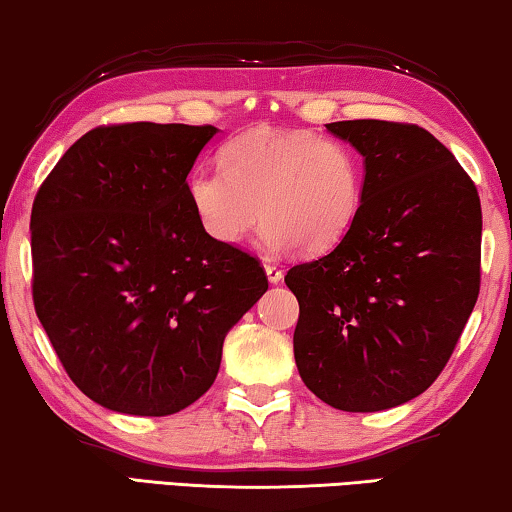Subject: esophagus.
I'll return each instance as SVG.
<instances>
[{"mask_svg": "<svg viewBox=\"0 0 512 512\" xmlns=\"http://www.w3.org/2000/svg\"><path fill=\"white\" fill-rule=\"evenodd\" d=\"M264 271H266V278H269L271 285H278V282H282V271L278 269V266L266 264V266H264Z\"/></svg>", "mask_w": 512, "mask_h": 512, "instance_id": "esophagus-1", "label": "esophagus"}]
</instances>
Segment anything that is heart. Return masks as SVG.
Segmentation results:
<instances>
[{
    "mask_svg": "<svg viewBox=\"0 0 512 512\" xmlns=\"http://www.w3.org/2000/svg\"><path fill=\"white\" fill-rule=\"evenodd\" d=\"M218 161L221 173L189 177L186 196L207 237L225 246L243 241L264 218L262 243L271 253L294 246L326 253L360 214L362 166L342 141L262 125L227 141Z\"/></svg>",
    "mask_w": 512,
    "mask_h": 512,
    "instance_id": "b5f03b06",
    "label": "heart"
}]
</instances>
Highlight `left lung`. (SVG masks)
I'll list each match as a JSON object with an SVG mask.
<instances>
[{"mask_svg": "<svg viewBox=\"0 0 512 512\" xmlns=\"http://www.w3.org/2000/svg\"><path fill=\"white\" fill-rule=\"evenodd\" d=\"M364 159V193L342 243L285 275L298 298L296 367L346 412L426 392L449 362L481 285V200L456 157L417 125H326Z\"/></svg>", "mask_w": 512, "mask_h": 512, "instance_id": "8db88e82", "label": "left lung"}]
</instances>
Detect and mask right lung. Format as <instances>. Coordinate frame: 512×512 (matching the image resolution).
Returning <instances> with one entry per match:
<instances>
[{
	"label": "right lung",
	"instance_id": "obj_1",
	"mask_svg": "<svg viewBox=\"0 0 512 512\" xmlns=\"http://www.w3.org/2000/svg\"><path fill=\"white\" fill-rule=\"evenodd\" d=\"M212 125L97 127L31 212L34 305L68 376L102 408L166 417L216 380L225 335L269 280L202 230L186 177Z\"/></svg>",
	"mask_w": 512,
	"mask_h": 512
}]
</instances>
